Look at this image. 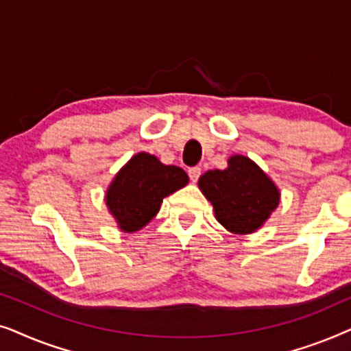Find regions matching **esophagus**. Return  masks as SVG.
<instances>
[{
    "mask_svg": "<svg viewBox=\"0 0 351 351\" xmlns=\"http://www.w3.org/2000/svg\"><path fill=\"white\" fill-rule=\"evenodd\" d=\"M189 176H190L191 182H196V180L199 179V176H201V167H199V166L190 167V169H189Z\"/></svg>",
    "mask_w": 351,
    "mask_h": 351,
    "instance_id": "esophagus-1",
    "label": "esophagus"
}]
</instances>
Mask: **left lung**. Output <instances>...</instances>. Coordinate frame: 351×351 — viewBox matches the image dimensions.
Listing matches in <instances>:
<instances>
[{
  "instance_id": "left-lung-1",
  "label": "left lung",
  "mask_w": 351,
  "mask_h": 351,
  "mask_svg": "<svg viewBox=\"0 0 351 351\" xmlns=\"http://www.w3.org/2000/svg\"><path fill=\"white\" fill-rule=\"evenodd\" d=\"M199 190L214 206L215 219L234 234L254 233L280 203V190L247 156H230L227 169L199 177Z\"/></svg>"
}]
</instances>
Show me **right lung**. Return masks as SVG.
I'll use <instances>...</instances> for the list:
<instances>
[{
    "label": "right lung",
    "mask_w": 351,
    "mask_h": 351,
    "mask_svg": "<svg viewBox=\"0 0 351 351\" xmlns=\"http://www.w3.org/2000/svg\"><path fill=\"white\" fill-rule=\"evenodd\" d=\"M189 184L179 166H166L155 155L141 152L124 165L110 184L105 203L118 227L134 233L158 214L162 199Z\"/></svg>",
    "instance_id": "add662e5"
}]
</instances>
